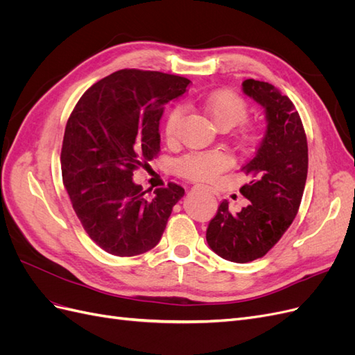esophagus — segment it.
I'll return each instance as SVG.
<instances>
[{
    "label": "esophagus",
    "instance_id": "obj_1",
    "mask_svg": "<svg viewBox=\"0 0 355 355\" xmlns=\"http://www.w3.org/2000/svg\"><path fill=\"white\" fill-rule=\"evenodd\" d=\"M196 188H197V189H204V191H210L209 187H200V185H197Z\"/></svg>",
    "mask_w": 355,
    "mask_h": 355
}]
</instances>
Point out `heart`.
Masks as SVG:
<instances>
[{
	"mask_svg": "<svg viewBox=\"0 0 355 355\" xmlns=\"http://www.w3.org/2000/svg\"><path fill=\"white\" fill-rule=\"evenodd\" d=\"M202 112L209 120L222 130L241 124L247 116L245 102L230 90H219L209 94L201 103ZM182 110L176 108L170 112L164 125V136L167 142H173L176 136V128L180 121ZM244 142H252L253 135L244 132ZM179 171L187 178L194 180L207 182L216 178L220 171L230 166L228 157L222 153H192L185 155L179 161Z\"/></svg>",
	"mask_w": 355,
	"mask_h": 355,
	"instance_id": "b5f03b06",
	"label": "heart"
}]
</instances>
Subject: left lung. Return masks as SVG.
<instances>
[{
    "mask_svg": "<svg viewBox=\"0 0 355 355\" xmlns=\"http://www.w3.org/2000/svg\"><path fill=\"white\" fill-rule=\"evenodd\" d=\"M243 93L266 118L261 145L241 167L250 180L240 192L250 202L232 213L223 200L206 234L214 253L237 263L262 257L283 237L296 218L308 173L306 136L292 101L272 84L252 78L243 81Z\"/></svg>",
    "mask_w": 355,
    "mask_h": 355,
    "instance_id": "left-lung-1",
    "label": "left lung"
}]
</instances>
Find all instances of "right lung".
Masks as SVG:
<instances>
[{
  "mask_svg": "<svg viewBox=\"0 0 355 355\" xmlns=\"http://www.w3.org/2000/svg\"><path fill=\"white\" fill-rule=\"evenodd\" d=\"M188 78L121 69L93 84L69 116L60 166L72 207L89 237L114 256H136L161 240L185 189L168 184L145 197L133 170L159 151L164 105L185 93Z\"/></svg>",
  "mask_w": 355,
  "mask_h": 355,
  "instance_id": "add662e5",
  "label": "right lung"
}]
</instances>
